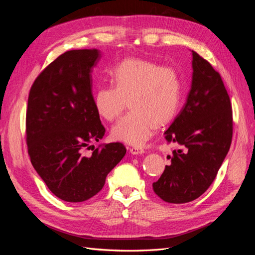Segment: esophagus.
Masks as SVG:
<instances>
[{
  "instance_id": "esophagus-1",
  "label": "esophagus",
  "mask_w": 255,
  "mask_h": 255,
  "mask_svg": "<svg viewBox=\"0 0 255 255\" xmlns=\"http://www.w3.org/2000/svg\"><path fill=\"white\" fill-rule=\"evenodd\" d=\"M129 152L133 155H138V154H143L144 150L142 148H138V146H132V148H129Z\"/></svg>"
}]
</instances>
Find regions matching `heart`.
Masks as SVG:
<instances>
[{"label":"heart","mask_w":255,"mask_h":255,"mask_svg":"<svg viewBox=\"0 0 255 255\" xmlns=\"http://www.w3.org/2000/svg\"><path fill=\"white\" fill-rule=\"evenodd\" d=\"M113 86L99 87L94 105L100 117L113 121L130 111L112 128L114 139L142 145L175 116L181 100V78L175 68L142 58H127L111 71Z\"/></svg>","instance_id":"b5f03b06"}]
</instances>
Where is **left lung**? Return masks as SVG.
<instances>
[{"mask_svg":"<svg viewBox=\"0 0 255 255\" xmlns=\"http://www.w3.org/2000/svg\"><path fill=\"white\" fill-rule=\"evenodd\" d=\"M192 52V80L186 103L165 132L179 149L168 156L153 190L165 202L194 201L211 186L229 152L233 135L232 106L220 74Z\"/></svg>","mask_w":255,"mask_h":255,"instance_id":"1","label":"left lung"}]
</instances>
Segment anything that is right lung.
Here are the masks:
<instances>
[{"instance_id":"obj_1","label":"right lung","mask_w":255,"mask_h":255,"mask_svg":"<svg viewBox=\"0 0 255 255\" xmlns=\"http://www.w3.org/2000/svg\"><path fill=\"white\" fill-rule=\"evenodd\" d=\"M97 49L61 54L37 76L28 95L26 142L37 173L57 198L83 202L97 195L126 155L121 142L99 145L105 128L94 105L91 71Z\"/></svg>"}]
</instances>
